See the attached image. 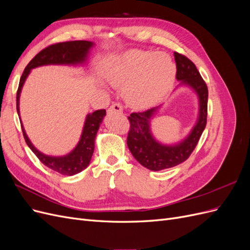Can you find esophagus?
<instances>
[{
	"label": "esophagus",
	"mask_w": 250,
	"mask_h": 250,
	"mask_svg": "<svg viewBox=\"0 0 250 250\" xmlns=\"http://www.w3.org/2000/svg\"><path fill=\"white\" fill-rule=\"evenodd\" d=\"M109 111H116V112H122L123 106L120 103H113L109 107Z\"/></svg>",
	"instance_id": "1"
}]
</instances>
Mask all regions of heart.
<instances>
[{
	"mask_svg": "<svg viewBox=\"0 0 250 250\" xmlns=\"http://www.w3.org/2000/svg\"><path fill=\"white\" fill-rule=\"evenodd\" d=\"M176 66L165 54L153 51L127 52L107 72L113 85H125L124 97L134 107L161 101L173 86Z\"/></svg>",
	"mask_w": 250,
	"mask_h": 250,
	"instance_id": "heart-1",
	"label": "heart"
}]
</instances>
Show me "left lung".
<instances>
[{"mask_svg": "<svg viewBox=\"0 0 250 250\" xmlns=\"http://www.w3.org/2000/svg\"><path fill=\"white\" fill-rule=\"evenodd\" d=\"M174 58L177 69L176 79L180 81V84L193 88L198 96V119L187 138L174 145H164L154 139L150 129V121L161 106L142 112H132L128 117L130 129L127 137V146L135 160L151 171L175 167L187 161L197 146L207 125L208 92L206 82L190 59L177 52H174Z\"/></svg>", "mask_w": 250, "mask_h": 250, "instance_id": "8db88e82", "label": "left lung"}]
</instances>
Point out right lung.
Here are the masks:
<instances>
[{"label":"right lung","instance_id":"add662e5","mask_svg":"<svg viewBox=\"0 0 250 250\" xmlns=\"http://www.w3.org/2000/svg\"><path fill=\"white\" fill-rule=\"evenodd\" d=\"M94 42L87 41H73L64 42L51 44V46L42 50L39 54H36L33 59L28 63L26 69L22 73L20 84L17 93V109L20 117V95L22 85L28 77V75L32 69L42 65L48 64H69L78 65L86 62L89 50L93 48ZM106 115L105 109L96 110L92 113H88L85 119L84 126L81 138L77 146L72 150L69 154L64 156H49L42 153L37 150L31 141L29 140L28 135L24 129V126L21 121V126L24 139L29 148L31 149L34 154L39 157V160L48 168L53 171H56L62 175L72 176L84 170L89 165L90 158L93 156L95 149V139L97 131L102 123V121Z\"/></svg>","mask_w":250,"mask_h":250}]
</instances>
